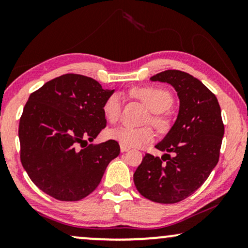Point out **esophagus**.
Wrapping results in <instances>:
<instances>
[{
  "mask_svg": "<svg viewBox=\"0 0 248 248\" xmlns=\"http://www.w3.org/2000/svg\"><path fill=\"white\" fill-rule=\"evenodd\" d=\"M128 150H130V148H127V147H125V145L121 144V152H126Z\"/></svg>",
  "mask_w": 248,
  "mask_h": 248,
  "instance_id": "34e87169",
  "label": "esophagus"
}]
</instances>
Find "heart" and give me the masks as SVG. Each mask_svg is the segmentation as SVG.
Returning a JSON list of instances; mask_svg holds the SVG:
<instances>
[{
	"mask_svg": "<svg viewBox=\"0 0 248 248\" xmlns=\"http://www.w3.org/2000/svg\"><path fill=\"white\" fill-rule=\"evenodd\" d=\"M132 93L152 111L148 121L159 131H167L169 122L165 116H162V113L167 111L174 103L170 93L161 88L155 87L135 88L132 90ZM122 101H123V98L120 93H111L105 100L103 111L106 120L110 123H115L120 118ZM108 137L120 142L125 147L133 148L150 143L154 141L155 133L150 127H133L131 125H121L108 132Z\"/></svg>",
	"mask_w": 248,
	"mask_h": 248,
	"instance_id": "b5f03b06",
	"label": "heart"
}]
</instances>
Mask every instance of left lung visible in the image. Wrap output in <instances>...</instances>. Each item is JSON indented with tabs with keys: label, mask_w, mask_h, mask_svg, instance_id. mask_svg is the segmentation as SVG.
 Returning <instances> with one entry per match:
<instances>
[{
	"label": "left lung",
	"mask_w": 248,
	"mask_h": 248,
	"mask_svg": "<svg viewBox=\"0 0 248 248\" xmlns=\"http://www.w3.org/2000/svg\"><path fill=\"white\" fill-rule=\"evenodd\" d=\"M150 80L175 88L179 111L170 131L155 145L166 154L161 158L145 155L133 181L145 199L170 204L192 195L211 174L219 161L225 125L215 93L191 74L167 70Z\"/></svg>",
	"instance_id": "1"
}]
</instances>
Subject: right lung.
Returning <instances> with one entry per match:
<instances>
[{
    "instance_id": "obj_1",
    "label": "right lung",
    "mask_w": 248,
    "mask_h": 248,
    "mask_svg": "<svg viewBox=\"0 0 248 248\" xmlns=\"http://www.w3.org/2000/svg\"><path fill=\"white\" fill-rule=\"evenodd\" d=\"M114 90L93 78L67 73L30 94L19 123L20 160L37 187L60 201L93 193L120 144L87 145L106 127L103 106Z\"/></svg>"
}]
</instances>
